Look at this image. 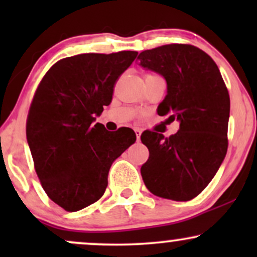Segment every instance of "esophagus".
Masks as SVG:
<instances>
[{
    "instance_id": "obj_1",
    "label": "esophagus",
    "mask_w": 257,
    "mask_h": 257,
    "mask_svg": "<svg viewBox=\"0 0 257 257\" xmlns=\"http://www.w3.org/2000/svg\"><path fill=\"white\" fill-rule=\"evenodd\" d=\"M135 135H137V140L140 141V135H141V131L139 129H135Z\"/></svg>"
}]
</instances>
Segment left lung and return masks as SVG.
Here are the masks:
<instances>
[{
  "label": "left lung",
  "mask_w": 257,
  "mask_h": 257,
  "mask_svg": "<svg viewBox=\"0 0 257 257\" xmlns=\"http://www.w3.org/2000/svg\"><path fill=\"white\" fill-rule=\"evenodd\" d=\"M143 67L167 81L159 116L178 119V133L146 131L141 141L150 156L141 167L149 191L162 198L193 199L213 180L228 147L229 94L215 61L191 44L173 43L141 52Z\"/></svg>",
  "instance_id": "1"
}]
</instances>
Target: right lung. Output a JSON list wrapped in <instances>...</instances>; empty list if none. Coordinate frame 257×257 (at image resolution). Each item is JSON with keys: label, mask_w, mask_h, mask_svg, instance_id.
I'll use <instances>...</instances> for the list:
<instances>
[{"label": "right lung", "mask_w": 257, "mask_h": 257, "mask_svg": "<svg viewBox=\"0 0 257 257\" xmlns=\"http://www.w3.org/2000/svg\"><path fill=\"white\" fill-rule=\"evenodd\" d=\"M137 55L123 51L64 58L35 91L26 138L44 192L64 210L78 211L101 198L111 164L137 140L131 128L108 132L94 123Z\"/></svg>", "instance_id": "right-lung-1"}]
</instances>
